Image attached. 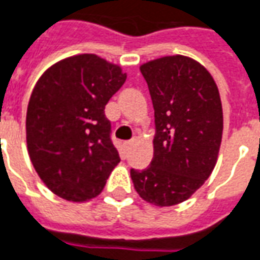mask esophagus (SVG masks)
<instances>
[{
    "label": "esophagus",
    "mask_w": 260,
    "mask_h": 260,
    "mask_svg": "<svg viewBox=\"0 0 260 260\" xmlns=\"http://www.w3.org/2000/svg\"><path fill=\"white\" fill-rule=\"evenodd\" d=\"M123 146H124V150H126V151H128V150H130V147L133 146V141L132 140L124 141V143H123Z\"/></svg>",
    "instance_id": "obj_1"
}]
</instances>
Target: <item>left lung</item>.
<instances>
[{"instance_id": "obj_1", "label": "left lung", "mask_w": 260, "mask_h": 260, "mask_svg": "<svg viewBox=\"0 0 260 260\" xmlns=\"http://www.w3.org/2000/svg\"><path fill=\"white\" fill-rule=\"evenodd\" d=\"M154 107V155L130 170L144 201L171 207L188 200L208 178L222 140V105L216 83L197 60L164 56L140 66Z\"/></svg>"}]
</instances>
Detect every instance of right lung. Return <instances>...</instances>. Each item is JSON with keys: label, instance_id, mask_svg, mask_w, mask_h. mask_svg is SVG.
Masks as SVG:
<instances>
[{"label": "right lung", "instance_id": "right-lung-1", "mask_svg": "<svg viewBox=\"0 0 260 260\" xmlns=\"http://www.w3.org/2000/svg\"><path fill=\"white\" fill-rule=\"evenodd\" d=\"M121 68L92 53L51 66L34 87L26 144L45 185L68 201L94 198L120 161L105 107L126 82Z\"/></svg>", "mask_w": 260, "mask_h": 260}]
</instances>
